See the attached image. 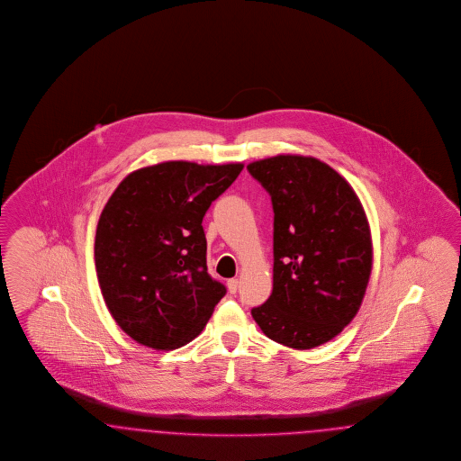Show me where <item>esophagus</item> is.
<instances>
[{"mask_svg":"<svg viewBox=\"0 0 461 461\" xmlns=\"http://www.w3.org/2000/svg\"><path fill=\"white\" fill-rule=\"evenodd\" d=\"M239 279H228V292L230 294H237V290H239Z\"/></svg>","mask_w":461,"mask_h":461,"instance_id":"obj_1","label":"esophagus"}]
</instances>
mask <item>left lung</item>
Instances as JSON below:
<instances>
[{
    "label": "left lung",
    "mask_w": 461,
    "mask_h": 461,
    "mask_svg": "<svg viewBox=\"0 0 461 461\" xmlns=\"http://www.w3.org/2000/svg\"><path fill=\"white\" fill-rule=\"evenodd\" d=\"M247 169L275 211L273 294L252 317L288 348L321 347L350 324L367 290L374 252L364 205L312 156L277 154Z\"/></svg>",
    "instance_id": "obj_1"
}]
</instances>
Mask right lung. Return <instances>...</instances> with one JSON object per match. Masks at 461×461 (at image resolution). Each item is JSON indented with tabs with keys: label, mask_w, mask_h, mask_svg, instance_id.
I'll return each instance as SVG.
<instances>
[{
	"label": "right lung",
	"mask_w": 461,
	"mask_h": 461,
	"mask_svg": "<svg viewBox=\"0 0 461 461\" xmlns=\"http://www.w3.org/2000/svg\"><path fill=\"white\" fill-rule=\"evenodd\" d=\"M241 163L165 161L127 175L94 241L101 294L116 324L154 350L197 338L226 288L207 275L203 220Z\"/></svg>",
	"instance_id": "add662e5"
}]
</instances>
